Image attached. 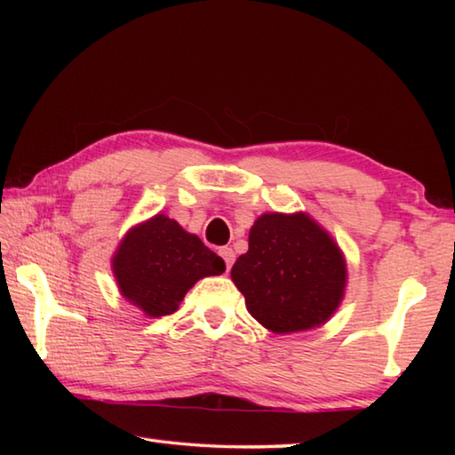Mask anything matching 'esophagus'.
I'll list each match as a JSON object with an SVG mask.
<instances>
[{"instance_id":"1","label":"esophagus","mask_w":455,"mask_h":455,"mask_svg":"<svg viewBox=\"0 0 455 455\" xmlns=\"http://www.w3.org/2000/svg\"><path fill=\"white\" fill-rule=\"evenodd\" d=\"M219 255L222 257V260H225L227 268L233 267V263H235V252H233V249H230V246H220Z\"/></svg>"}]
</instances>
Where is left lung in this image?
<instances>
[{
	"label": "left lung",
	"instance_id": "1",
	"mask_svg": "<svg viewBox=\"0 0 455 455\" xmlns=\"http://www.w3.org/2000/svg\"><path fill=\"white\" fill-rule=\"evenodd\" d=\"M230 276L246 309L273 333L325 323L341 303L347 267L325 230L307 214H263L249 233V251Z\"/></svg>",
	"mask_w": 455,
	"mask_h": 455
}]
</instances>
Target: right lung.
I'll use <instances>...</instances> for the list:
<instances>
[{
	"mask_svg": "<svg viewBox=\"0 0 455 455\" xmlns=\"http://www.w3.org/2000/svg\"><path fill=\"white\" fill-rule=\"evenodd\" d=\"M112 263L122 295L148 317L174 313L198 279L227 268L217 252L164 214L130 230Z\"/></svg>",
	"mask_w": 455,
	"mask_h": 455,
	"instance_id": "add662e5",
	"label": "right lung"
}]
</instances>
